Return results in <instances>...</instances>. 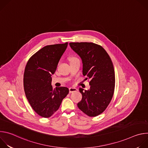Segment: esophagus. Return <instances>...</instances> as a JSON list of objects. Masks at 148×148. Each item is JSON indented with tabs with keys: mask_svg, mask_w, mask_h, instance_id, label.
I'll use <instances>...</instances> for the list:
<instances>
[{
	"mask_svg": "<svg viewBox=\"0 0 148 148\" xmlns=\"http://www.w3.org/2000/svg\"><path fill=\"white\" fill-rule=\"evenodd\" d=\"M76 91H77V89L74 88V87H70V88H69V92H70V93L75 92Z\"/></svg>",
	"mask_w": 148,
	"mask_h": 148,
	"instance_id": "esophagus-1",
	"label": "esophagus"
}]
</instances>
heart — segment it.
<instances>
[{"label": "heart", "mask_w": 148, "mask_h": 148, "mask_svg": "<svg viewBox=\"0 0 148 148\" xmlns=\"http://www.w3.org/2000/svg\"><path fill=\"white\" fill-rule=\"evenodd\" d=\"M76 59H77V58H75V57H71V58H70V61H73V60H76Z\"/></svg>", "instance_id": "obj_1"}]
</instances>
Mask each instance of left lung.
Returning a JSON list of instances; mask_svg holds the SVG:
<instances>
[{
	"label": "left lung",
	"instance_id": "8db88e82",
	"mask_svg": "<svg viewBox=\"0 0 148 148\" xmlns=\"http://www.w3.org/2000/svg\"><path fill=\"white\" fill-rule=\"evenodd\" d=\"M70 46L81 58L82 74L90 79L89 90L79 88L82 99L79 109L89 116H96L108 107L115 88V71L112 62L104 49L93 43H70Z\"/></svg>",
	"mask_w": 148,
	"mask_h": 148
}]
</instances>
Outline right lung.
<instances>
[{
    "mask_svg": "<svg viewBox=\"0 0 148 148\" xmlns=\"http://www.w3.org/2000/svg\"><path fill=\"white\" fill-rule=\"evenodd\" d=\"M67 46L68 43L46 46L32 56L26 66L25 92L33 110L42 117L49 118L57 111L69 92L64 87L53 89L51 77Z\"/></svg>",
    "mask_w": 148,
    "mask_h": 148,
    "instance_id": "obj_1",
    "label": "right lung"
}]
</instances>
